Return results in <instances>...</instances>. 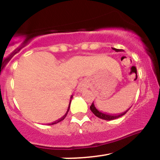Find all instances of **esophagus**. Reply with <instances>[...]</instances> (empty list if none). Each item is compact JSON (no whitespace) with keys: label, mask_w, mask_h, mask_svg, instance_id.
I'll return each mask as SVG.
<instances>
[{"label":"esophagus","mask_w":160,"mask_h":160,"mask_svg":"<svg viewBox=\"0 0 160 160\" xmlns=\"http://www.w3.org/2000/svg\"><path fill=\"white\" fill-rule=\"evenodd\" d=\"M86 88H87V84H86V82L84 81H81L80 83H79L78 89H77V91L81 92L86 90Z\"/></svg>","instance_id":"1"}]
</instances>
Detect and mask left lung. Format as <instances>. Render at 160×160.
Masks as SVG:
<instances>
[{
	"label": "left lung",
	"mask_w": 160,
	"mask_h": 160,
	"mask_svg": "<svg viewBox=\"0 0 160 160\" xmlns=\"http://www.w3.org/2000/svg\"><path fill=\"white\" fill-rule=\"evenodd\" d=\"M112 49H113V50H115L116 52H121V51H122V49H115V48H112ZM90 110L97 117H98V118L103 119V120H115V119L119 118V117H122V116H123L125 113H126V112H127L129 109L127 110L126 111L123 112V113H120V114H117V115L108 114V113H102V111H99L95 107V104L92 102V105L90 106Z\"/></svg>",
	"instance_id": "left-lung-1"
}]
</instances>
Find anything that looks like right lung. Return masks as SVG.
Listing matches in <instances>:
<instances>
[{
  "mask_svg": "<svg viewBox=\"0 0 160 160\" xmlns=\"http://www.w3.org/2000/svg\"><path fill=\"white\" fill-rule=\"evenodd\" d=\"M73 98V95H71V98ZM71 100H70V104H69V105H68V111H67V112H66V113L65 115L63 116V117H62L61 119H59V120H58L57 121H56V122H53V123H52V124H56V123H57V122H61V121H62L64 120V119L66 117V116H67V114H68V111H69V109H70V105H71Z\"/></svg>",
  "mask_w": 160,
  "mask_h": 160,
  "instance_id": "right-lung-1",
  "label": "right lung"
}]
</instances>
